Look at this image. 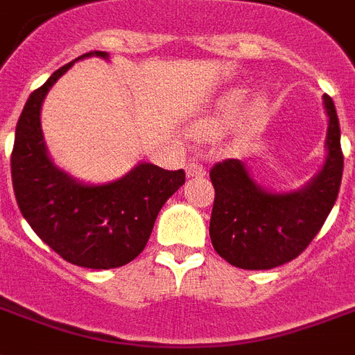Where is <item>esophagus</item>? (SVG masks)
Returning <instances> with one entry per match:
<instances>
[{
    "instance_id": "34e87169",
    "label": "esophagus",
    "mask_w": 355,
    "mask_h": 355,
    "mask_svg": "<svg viewBox=\"0 0 355 355\" xmlns=\"http://www.w3.org/2000/svg\"><path fill=\"white\" fill-rule=\"evenodd\" d=\"M205 174H207V171H205V166L198 165V163H190V165L187 166V175H189V178H192V180L203 178Z\"/></svg>"
}]
</instances>
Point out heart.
I'll use <instances>...</instances> for the list:
<instances>
[{"label":"heart","mask_w":355,"mask_h":355,"mask_svg":"<svg viewBox=\"0 0 355 355\" xmlns=\"http://www.w3.org/2000/svg\"><path fill=\"white\" fill-rule=\"evenodd\" d=\"M247 99V90L232 89L225 92L221 98L216 101L207 116L199 119L196 125L194 132L199 137H212L218 136L221 132L227 130L236 123L237 116L241 112V107ZM266 110H268V101L265 96H254L250 103L247 105L245 112H243V125L247 130H256L266 118Z\"/></svg>","instance_id":"b5f03b06"}]
</instances>
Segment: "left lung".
Masks as SVG:
<instances>
[{
  "mask_svg": "<svg viewBox=\"0 0 355 355\" xmlns=\"http://www.w3.org/2000/svg\"><path fill=\"white\" fill-rule=\"evenodd\" d=\"M329 128L321 171L297 190L263 189L241 159L212 166L210 239L225 261L245 270H268L300 256L318 236L339 194L343 178L341 128L334 101L323 96Z\"/></svg>",
  "mask_w": 355,
  "mask_h": 355,
  "instance_id": "left-lung-1",
  "label": "left lung"
}]
</instances>
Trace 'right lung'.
I'll return each instance as SVG.
<instances>
[{
  "mask_svg": "<svg viewBox=\"0 0 355 355\" xmlns=\"http://www.w3.org/2000/svg\"><path fill=\"white\" fill-rule=\"evenodd\" d=\"M92 55L108 60L99 51L79 55L28 96L16 125L10 172L17 207L41 241L72 265L107 270L141 254L161 207L184 183V172L143 161L119 180L92 184L52 161L41 130V105L76 61Z\"/></svg>",
  "mask_w": 355,
  "mask_h": 355,
  "instance_id": "add662e5",
  "label": "right lung"
}]
</instances>
